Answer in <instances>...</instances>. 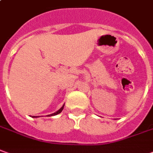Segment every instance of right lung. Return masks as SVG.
Instances as JSON below:
<instances>
[{"label":"right lung","mask_w":153,"mask_h":153,"mask_svg":"<svg viewBox=\"0 0 153 153\" xmlns=\"http://www.w3.org/2000/svg\"><path fill=\"white\" fill-rule=\"evenodd\" d=\"M63 107H64V105H63V106L61 107L60 109H59L58 111H56L55 113H53V114H51V115H48V116H56V115H58V114H59V113H61L62 112V111H63ZM33 118H35V117H38V116H33Z\"/></svg>","instance_id":"right-lung-1"}]
</instances>
